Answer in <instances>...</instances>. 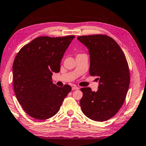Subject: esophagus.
<instances>
[{
	"mask_svg": "<svg viewBox=\"0 0 146 146\" xmlns=\"http://www.w3.org/2000/svg\"><path fill=\"white\" fill-rule=\"evenodd\" d=\"M72 90H78V89H79V88H78V86H72Z\"/></svg>",
	"mask_w": 146,
	"mask_h": 146,
	"instance_id": "34e87169",
	"label": "esophagus"
}]
</instances>
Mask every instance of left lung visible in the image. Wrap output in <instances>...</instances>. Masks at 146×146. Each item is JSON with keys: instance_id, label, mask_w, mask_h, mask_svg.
<instances>
[{"instance_id": "obj_1", "label": "left lung", "mask_w": 146, "mask_h": 146, "mask_svg": "<svg viewBox=\"0 0 146 146\" xmlns=\"http://www.w3.org/2000/svg\"><path fill=\"white\" fill-rule=\"evenodd\" d=\"M90 54V74L97 76L98 89L82 88V111L90 119L104 121L113 117L122 107L130 84L128 64L124 53L112 37L95 34L79 36Z\"/></svg>"}]
</instances>
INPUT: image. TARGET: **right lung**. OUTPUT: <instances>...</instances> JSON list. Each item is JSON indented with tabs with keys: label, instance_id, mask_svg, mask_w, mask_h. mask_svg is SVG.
<instances>
[{
	"label": "right lung",
	"instance_id": "obj_1",
	"mask_svg": "<svg viewBox=\"0 0 146 146\" xmlns=\"http://www.w3.org/2000/svg\"><path fill=\"white\" fill-rule=\"evenodd\" d=\"M75 36L35 38L24 46L14 60L13 86L22 108L30 116L47 119L60 110L72 88L58 87L52 82L53 72H59L66 49Z\"/></svg>",
	"mask_w": 146,
	"mask_h": 146
}]
</instances>
